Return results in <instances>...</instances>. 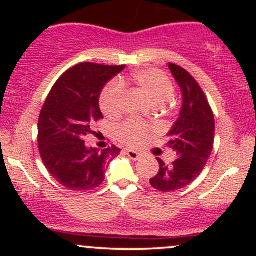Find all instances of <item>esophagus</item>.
<instances>
[{
    "label": "esophagus",
    "instance_id": "34e87169",
    "mask_svg": "<svg viewBox=\"0 0 256 256\" xmlns=\"http://www.w3.org/2000/svg\"><path fill=\"white\" fill-rule=\"evenodd\" d=\"M125 152H126V154H128V156L130 158L131 160H134V161H137L138 158H140V152H137L132 150V149H126Z\"/></svg>",
    "mask_w": 256,
    "mask_h": 256
}]
</instances>
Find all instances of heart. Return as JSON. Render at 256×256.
I'll list each match as a JSON object with an SVG mask.
<instances>
[{
	"instance_id": "1",
	"label": "heart",
	"mask_w": 256,
	"mask_h": 256,
	"mask_svg": "<svg viewBox=\"0 0 256 256\" xmlns=\"http://www.w3.org/2000/svg\"><path fill=\"white\" fill-rule=\"evenodd\" d=\"M132 83L155 106L165 104L171 98L174 90L168 77L155 68H144L134 72L132 76ZM128 82L125 80H113L102 91L100 104L102 112L107 116L113 118L122 113V102H124V86ZM150 131L152 128L148 124L131 120L120 128L119 137L126 144L138 146L144 142Z\"/></svg>"
}]
</instances>
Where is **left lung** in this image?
I'll return each instance as SVG.
<instances>
[{"mask_svg":"<svg viewBox=\"0 0 256 256\" xmlns=\"http://www.w3.org/2000/svg\"><path fill=\"white\" fill-rule=\"evenodd\" d=\"M176 83L182 91V108L178 119L167 134V146L177 158L167 165L156 158L160 170L150 179L152 188L164 192L183 189L198 177L213 150V112L198 82L180 66L168 64Z\"/></svg>","mask_w":256,"mask_h":256,"instance_id":"left-lung-1","label":"left lung"}]
</instances>
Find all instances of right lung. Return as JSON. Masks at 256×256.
<instances>
[{"mask_svg": "<svg viewBox=\"0 0 256 256\" xmlns=\"http://www.w3.org/2000/svg\"><path fill=\"white\" fill-rule=\"evenodd\" d=\"M125 66L92 62L76 64L58 79L38 119V149L44 166L55 180L70 190L98 188L104 180L106 165L120 149L100 150L86 146L83 138L94 122L104 118L100 95L104 85Z\"/></svg>", "mask_w": 256, "mask_h": 256, "instance_id": "right-lung-1", "label": "right lung"}]
</instances>
